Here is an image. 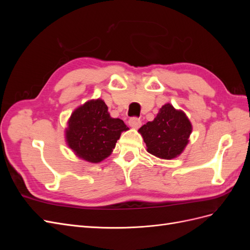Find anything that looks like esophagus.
<instances>
[{
    "instance_id": "obj_1",
    "label": "esophagus",
    "mask_w": 250,
    "mask_h": 250,
    "mask_svg": "<svg viewBox=\"0 0 250 250\" xmlns=\"http://www.w3.org/2000/svg\"><path fill=\"white\" fill-rule=\"evenodd\" d=\"M128 123H129V125L132 128H139L141 126V124H142V121L138 117H132V118L129 119V121H128Z\"/></svg>"
}]
</instances>
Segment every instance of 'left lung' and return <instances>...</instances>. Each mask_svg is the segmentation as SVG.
I'll use <instances>...</instances> for the list:
<instances>
[{"label":"left lung","mask_w":250,"mask_h":250,"mask_svg":"<svg viewBox=\"0 0 250 250\" xmlns=\"http://www.w3.org/2000/svg\"><path fill=\"white\" fill-rule=\"evenodd\" d=\"M140 133L147 151L164 160H171L183 152L192 132V125L186 113L165 104L152 122L143 125Z\"/></svg>","instance_id":"left-lung-1"}]
</instances>
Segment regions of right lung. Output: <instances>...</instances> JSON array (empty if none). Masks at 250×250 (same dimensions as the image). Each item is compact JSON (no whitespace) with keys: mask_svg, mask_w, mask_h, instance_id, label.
<instances>
[{"mask_svg":"<svg viewBox=\"0 0 250 250\" xmlns=\"http://www.w3.org/2000/svg\"><path fill=\"white\" fill-rule=\"evenodd\" d=\"M128 130L121 119L109 116L108 107L101 99L90 100L75 110L65 131L69 147L82 160L99 163L106 158L121 132Z\"/></svg>","mask_w":250,"mask_h":250,"instance_id":"add662e5","label":"right lung"}]
</instances>
